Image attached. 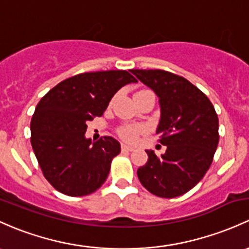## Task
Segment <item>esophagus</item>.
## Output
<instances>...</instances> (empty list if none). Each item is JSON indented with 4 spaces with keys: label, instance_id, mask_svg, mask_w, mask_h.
<instances>
[{
    "label": "esophagus",
    "instance_id": "34e87169",
    "mask_svg": "<svg viewBox=\"0 0 249 249\" xmlns=\"http://www.w3.org/2000/svg\"><path fill=\"white\" fill-rule=\"evenodd\" d=\"M122 150L123 151H132L133 148L130 145H126V144H122Z\"/></svg>",
    "mask_w": 249,
    "mask_h": 249
}]
</instances>
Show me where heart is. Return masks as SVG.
I'll use <instances>...</instances> for the list:
<instances>
[{"label":"heart","mask_w":249,"mask_h":249,"mask_svg":"<svg viewBox=\"0 0 249 249\" xmlns=\"http://www.w3.org/2000/svg\"><path fill=\"white\" fill-rule=\"evenodd\" d=\"M142 127H136V126H124L119 130L120 137L124 141L129 143H135L137 141L138 135L142 131Z\"/></svg>","instance_id":"heart-1"}]
</instances>
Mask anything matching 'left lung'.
<instances>
[{
  "mask_svg": "<svg viewBox=\"0 0 249 249\" xmlns=\"http://www.w3.org/2000/svg\"><path fill=\"white\" fill-rule=\"evenodd\" d=\"M131 72L158 95L161 117L156 133L167 146L161 156L145 150L149 159L138 168V179L158 197H179L210 168L219 140L218 117L208 96L186 78L159 69Z\"/></svg>",
  "mask_w": 249,
  "mask_h": 249,
  "instance_id": "left-lung-1",
  "label": "left lung"
}]
</instances>
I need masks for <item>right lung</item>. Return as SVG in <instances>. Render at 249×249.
Returning <instances> with one entry per match:
<instances>
[{"mask_svg":"<svg viewBox=\"0 0 249 249\" xmlns=\"http://www.w3.org/2000/svg\"><path fill=\"white\" fill-rule=\"evenodd\" d=\"M137 82L126 70L83 72L49 90L31 120V143L44 177L57 191L71 197L95 192L107 179L117 140L86 138L87 122L103 116L114 94Z\"/></svg>","mask_w":249,"mask_h":249,"instance_id":"right-lung-1","label":"right lung"}]
</instances>
